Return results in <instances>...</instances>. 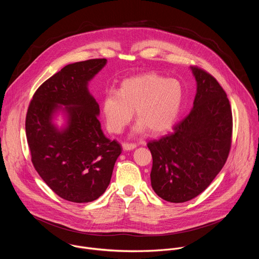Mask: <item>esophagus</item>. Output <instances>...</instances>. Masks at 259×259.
Returning <instances> with one entry per match:
<instances>
[{
	"label": "esophagus",
	"mask_w": 259,
	"mask_h": 259,
	"mask_svg": "<svg viewBox=\"0 0 259 259\" xmlns=\"http://www.w3.org/2000/svg\"><path fill=\"white\" fill-rule=\"evenodd\" d=\"M122 146H123V149H124L125 151H131V150H134V149H135L136 144H135V143L124 142V143H122Z\"/></svg>",
	"instance_id": "obj_1"
}]
</instances>
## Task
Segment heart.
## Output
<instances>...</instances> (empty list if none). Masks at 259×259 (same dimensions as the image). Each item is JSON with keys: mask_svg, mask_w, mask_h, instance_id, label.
<instances>
[{"mask_svg": "<svg viewBox=\"0 0 259 259\" xmlns=\"http://www.w3.org/2000/svg\"><path fill=\"white\" fill-rule=\"evenodd\" d=\"M182 97L178 81L157 73H144L124 80L118 91L110 89L103 97L102 114L106 128L112 133H121L135 112L139 121L136 132L147 128L153 134H160L176 121Z\"/></svg>", "mask_w": 259, "mask_h": 259, "instance_id": "1", "label": "heart"}]
</instances>
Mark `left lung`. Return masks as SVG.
Instances as JSON below:
<instances>
[{"label": "left lung", "instance_id": "1", "mask_svg": "<svg viewBox=\"0 0 259 259\" xmlns=\"http://www.w3.org/2000/svg\"><path fill=\"white\" fill-rule=\"evenodd\" d=\"M191 68L197 81L191 113L172 133L147 143L153 156L152 188L171 203L203 193L225 166L232 145L233 115L227 93L209 72Z\"/></svg>", "mask_w": 259, "mask_h": 259}]
</instances>
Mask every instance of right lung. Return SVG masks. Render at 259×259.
<instances>
[{"label": "right lung", "mask_w": 259, "mask_h": 259, "mask_svg": "<svg viewBox=\"0 0 259 259\" xmlns=\"http://www.w3.org/2000/svg\"><path fill=\"white\" fill-rule=\"evenodd\" d=\"M105 63L99 58L65 65L36 89L26 113L34 169L57 196L73 203L92 202L105 192L122 153L117 140L104 136L99 105L88 91ZM58 110L68 117L61 131L52 122Z\"/></svg>", "instance_id": "right-lung-1"}]
</instances>
